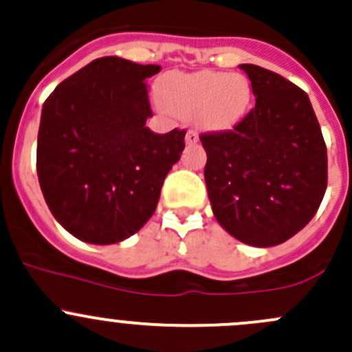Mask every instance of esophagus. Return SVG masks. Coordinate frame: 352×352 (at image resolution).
<instances>
[{"mask_svg": "<svg viewBox=\"0 0 352 352\" xmlns=\"http://www.w3.org/2000/svg\"><path fill=\"white\" fill-rule=\"evenodd\" d=\"M199 141V136H197V133L196 131H187V134H186V144L187 146H194V144H196Z\"/></svg>", "mask_w": 352, "mask_h": 352, "instance_id": "obj_1", "label": "esophagus"}]
</instances>
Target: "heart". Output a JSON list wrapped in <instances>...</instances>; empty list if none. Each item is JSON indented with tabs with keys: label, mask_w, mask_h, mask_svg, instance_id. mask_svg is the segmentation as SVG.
Returning a JSON list of instances; mask_svg holds the SVG:
<instances>
[{
	"label": "heart",
	"mask_w": 352,
	"mask_h": 352,
	"mask_svg": "<svg viewBox=\"0 0 352 352\" xmlns=\"http://www.w3.org/2000/svg\"><path fill=\"white\" fill-rule=\"evenodd\" d=\"M158 98L163 109L173 116H197V122L204 129L230 131L250 110L252 87L243 74L236 73H179L160 81Z\"/></svg>",
	"instance_id": "heart-1"
}]
</instances>
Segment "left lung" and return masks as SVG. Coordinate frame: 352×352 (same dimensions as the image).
<instances>
[{"label":"left lung","mask_w":352,"mask_h":352,"mask_svg":"<svg viewBox=\"0 0 352 352\" xmlns=\"http://www.w3.org/2000/svg\"><path fill=\"white\" fill-rule=\"evenodd\" d=\"M255 107L233 131L202 134L212 214L240 242L274 247L310 223L327 189V148L310 98L281 74L240 65Z\"/></svg>","instance_id":"1"}]
</instances>
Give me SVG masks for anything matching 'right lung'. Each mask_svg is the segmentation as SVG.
Wrapping results in <instances>:
<instances>
[{
	"label": "right lung",
	"mask_w": 352,
	"mask_h": 352,
	"mask_svg": "<svg viewBox=\"0 0 352 352\" xmlns=\"http://www.w3.org/2000/svg\"><path fill=\"white\" fill-rule=\"evenodd\" d=\"M162 69L100 58L66 78L42 105L37 175L59 225L78 240L112 245L153 216L186 131L155 134L144 80Z\"/></svg>",
	"instance_id": "obj_1"
}]
</instances>
